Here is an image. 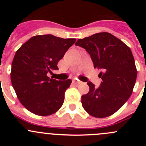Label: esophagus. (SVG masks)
I'll return each mask as SVG.
<instances>
[{"mask_svg": "<svg viewBox=\"0 0 146 146\" xmlns=\"http://www.w3.org/2000/svg\"><path fill=\"white\" fill-rule=\"evenodd\" d=\"M73 82L74 84H76V85H79V84L81 83V81H79V80H73Z\"/></svg>", "mask_w": 146, "mask_h": 146, "instance_id": "1", "label": "esophagus"}]
</instances>
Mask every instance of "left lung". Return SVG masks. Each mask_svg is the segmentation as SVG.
<instances>
[{"instance_id": "1", "label": "left lung", "mask_w": 146, "mask_h": 146, "mask_svg": "<svg viewBox=\"0 0 146 146\" xmlns=\"http://www.w3.org/2000/svg\"><path fill=\"white\" fill-rule=\"evenodd\" d=\"M76 46L90 55L95 68L102 70L99 88L88 82L90 90L82 96V105L89 114L104 118L114 114L129 100L136 83L137 70L130 48L108 32L80 39Z\"/></svg>"}]
</instances>
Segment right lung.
<instances>
[{"label":"right lung","instance_id":"1","mask_svg":"<svg viewBox=\"0 0 146 146\" xmlns=\"http://www.w3.org/2000/svg\"><path fill=\"white\" fill-rule=\"evenodd\" d=\"M76 41L51 35H37L16 51L12 62L11 82L19 100L29 111L45 117L61 107L71 80H56L46 75L51 70H58V62Z\"/></svg>","mask_w":146,"mask_h":146}]
</instances>
